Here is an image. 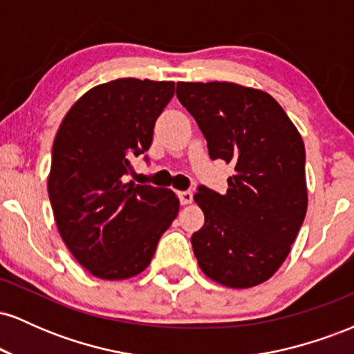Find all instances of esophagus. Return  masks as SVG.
Here are the masks:
<instances>
[{
    "mask_svg": "<svg viewBox=\"0 0 354 354\" xmlns=\"http://www.w3.org/2000/svg\"><path fill=\"white\" fill-rule=\"evenodd\" d=\"M178 198H180L181 205H189V203L193 201V193H191L189 189L180 191V193H178Z\"/></svg>",
    "mask_w": 354,
    "mask_h": 354,
    "instance_id": "obj_1",
    "label": "esophagus"
}]
</instances>
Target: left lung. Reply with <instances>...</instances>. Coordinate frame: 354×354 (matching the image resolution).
<instances>
[{"instance_id":"8db88e82","label":"left lung","mask_w":354,"mask_h":354,"mask_svg":"<svg viewBox=\"0 0 354 354\" xmlns=\"http://www.w3.org/2000/svg\"><path fill=\"white\" fill-rule=\"evenodd\" d=\"M211 160L234 165L228 191L198 186L205 225L191 245L201 271L230 288L266 281L283 265L308 208L304 145L278 101L234 83H178Z\"/></svg>"}]
</instances>
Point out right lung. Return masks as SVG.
<instances>
[{
    "instance_id": "right-lung-1",
    "label": "right lung",
    "mask_w": 354,
    "mask_h": 354,
    "mask_svg": "<svg viewBox=\"0 0 354 354\" xmlns=\"http://www.w3.org/2000/svg\"><path fill=\"white\" fill-rule=\"evenodd\" d=\"M173 95V81H109L84 93L56 133L48 178L53 214L64 245L96 278L140 274L176 218L171 189L126 183Z\"/></svg>"
}]
</instances>
